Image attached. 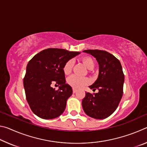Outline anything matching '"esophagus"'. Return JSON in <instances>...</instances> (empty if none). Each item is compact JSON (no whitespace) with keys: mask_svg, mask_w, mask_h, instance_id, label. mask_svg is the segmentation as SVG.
<instances>
[{"mask_svg":"<svg viewBox=\"0 0 147 147\" xmlns=\"http://www.w3.org/2000/svg\"><path fill=\"white\" fill-rule=\"evenodd\" d=\"M76 91H77V89H75V88H73V93H75Z\"/></svg>","mask_w":147,"mask_h":147,"instance_id":"esophagus-1","label":"esophagus"}]
</instances>
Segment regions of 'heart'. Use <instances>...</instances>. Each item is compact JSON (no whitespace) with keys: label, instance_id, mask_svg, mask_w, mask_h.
Segmentation results:
<instances>
[{"label":"heart","instance_id":"1","mask_svg":"<svg viewBox=\"0 0 147 147\" xmlns=\"http://www.w3.org/2000/svg\"><path fill=\"white\" fill-rule=\"evenodd\" d=\"M82 63L84 64L87 68L89 70L93 69L94 66V62L93 59L91 57L86 56L83 57L81 59ZM74 65V61L73 59H70L65 63L63 71L65 74H69L71 73ZM67 83L71 86L74 88H81L89 84V80L87 78H83V77H79L76 75H71L67 78Z\"/></svg>","mask_w":147,"mask_h":147}]
</instances>
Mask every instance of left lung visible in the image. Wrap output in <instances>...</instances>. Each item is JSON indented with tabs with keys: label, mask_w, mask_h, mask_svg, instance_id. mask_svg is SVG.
<instances>
[{
	"label": "left lung",
	"mask_w": 147,
	"mask_h": 147,
	"mask_svg": "<svg viewBox=\"0 0 147 147\" xmlns=\"http://www.w3.org/2000/svg\"><path fill=\"white\" fill-rule=\"evenodd\" d=\"M83 52L96 58L99 73L96 80L89 86L93 90L98 89V92L93 94L86 93L82 102V108L86 115L91 117L104 119L116 110L123 96V69L119 59L105 51L85 50Z\"/></svg>",
	"instance_id": "1"
}]
</instances>
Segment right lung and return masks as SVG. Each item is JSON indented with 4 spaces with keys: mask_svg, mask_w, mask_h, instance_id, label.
Listing matches in <instances>:
<instances>
[{
    "mask_svg": "<svg viewBox=\"0 0 147 147\" xmlns=\"http://www.w3.org/2000/svg\"><path fill=\"white\" fill-rule=\"evenodd\" d=\"M80 53L47 49L30 60L23 85L27 102L35 115L43 119H53L63 113L73 89L65 83L63 68L67 61ZM53 83L60 85L58 90L50 86Z\"/></svg>",
    "mask_w": 147,
    "mask_h": 147,
    "instance_id": "obj_1",
    "label": "right lung"
}]
</instances>
